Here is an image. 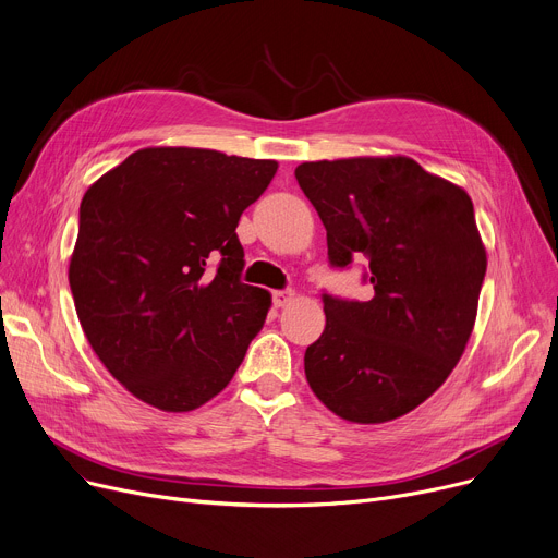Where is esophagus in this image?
Here are the masks:
<instances>
[{
	"instance_id": "esophagus-1",
	"label": "esophagus",
	"mask_w": 558,
	"mask_h": 558,
	"mask_svg": "<svg viewBox=\"0 0 558 558\" xmlns=\"http://www.w3.org/2000/svg\"><path fill=\"white\" fill-rule=\"evenodd\" d=\"M271 299H274L276 307H284V305L291 303V299H294V291H291V289H278V291H274Z\"/></svg>"
}]
</instances>
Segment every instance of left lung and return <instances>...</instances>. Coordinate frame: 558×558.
Returning a JSON list of instances; mask_svg holds the SVG:
<instances>
[{
  "label": "left lung",
  "mask_w": 558,
  "mask_h": 558,
  "mask_svg": "<svg viewBox=\"0 0 558 558\" xmlns=\"http://www.w3.org/2000/svg\"><path fill=\"white\" fill-rule=\"evenodd\" d=\"M296 181L328 230L330 267L366 257L373 287L368 301L320 296L307 383L345 421H393L446 383L471 339L486 276L473 201L402 156L303 162Z\"/></svg>",
  "instance_id": "1"
}]
</instances>
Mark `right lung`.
<instances>
[{"label": "right lung", "mask_w": 558, "mask_h": 558, "mask_svg": "<svg viewBox=\"0 0 558 558\" xmlns=\"http://www.w3.org/2000/svg\"><path fill=\"white\" fill-rule=\"evenodd\" d=\"M276 160L187 146L131 154L85 192L70 287L97 357L142 402L192 412L262 330L269 291L242 282V213Z\"/></svg>", "instance_id": "add662e5"}]
</instances>
